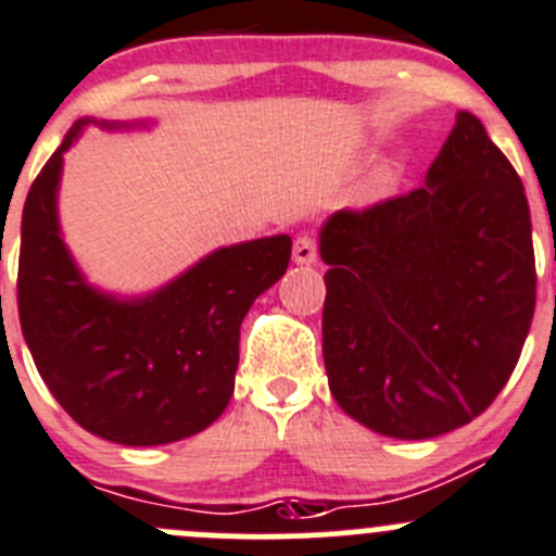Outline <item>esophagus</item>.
Listing matches in <instances>:
<instances>
[{"mask_svg": "<svg viewBox=\"0 0 556 556\" xmlns=\"http://www.w3.org/2000/svg\"><path fill=\"white\" fill-rule=\"evenodd\" d=\"M318 256V249H316V240L311 238V235H300V238L294 240V262L296 265H313Z\"/></svg>", "mask_w": 556, "mask_h": 556, "instance_id": "34e87169", "label": "esophagus"}]
</instances>
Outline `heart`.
<instances>
[{"label": "heart", "instance_id": "obj_1", "mask_svg": "<svg viewBox=\"0 0 556 556\" xmlns=\"http://www.w3.org/2000/svg\"><path fill=\"white\" fill-rule=\"evenodd\" d=\"M394 175L389 173V169H378L376 175H372V191H387L389 186H392Z\"/></svg>", "mask_w": 556, "mask_h": 556}]
</instances>
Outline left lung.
Listing matches in <instances>:
<instances>
[{
  "label": "left lung",
  "instance_id": "obj_1",
  "mask_svg": "<svg viewBox=\"0 0 556 556\" xmlns=\"http://www.w3.org/2000/svg\"><path fill=\"white\" fill-rule=\"evenodd\" d=\"M324 365L340 408L425 441L476 419L508 383L535 313L525 186L472 113L421 189L321 229Z\"/></svg>",
  "mask_w": 556,
  "mask_h": 556
}]
</instances>
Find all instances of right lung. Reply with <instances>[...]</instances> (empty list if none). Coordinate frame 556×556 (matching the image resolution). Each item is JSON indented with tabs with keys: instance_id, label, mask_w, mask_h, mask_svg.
<instances>
[{
	"instance_id": "add662e5",
	"label": "right lung",
	"mask_w": 556,
	"mask_h": 556,
	"mask_svg": "<svg viewBox=\"0 0 556 556\" xmlns=\"http://www.w3.org/2000/svg\"><path fill=\"white\" fill-rule=\"evenodd\" d=\"M86 124L70 129L26 197L18 256L24 340L56 403L91 435L121 446L184 441L227 408L240 324L289 267L291 238L213 251L140 300L93 289L75 267L56 216L64 151Z\"/></svg>"
}]
</instances>
